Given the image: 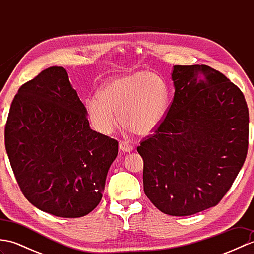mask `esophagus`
Listing matches in <instances>:
<instances>
[{"label": "esophagus", "instance_id": "1", "mask_svg": "<svg viewBox=\"0 0 254 254\" xmlns=\"http://www.w3.org/2000/svg\"><path fill=\"white\" fill-rule=\"evenodd\" d=\"M119 147H120L122 152H126V153L131 152V150L133 149L132 145L128 142H126V141H120V143H119Z\"/></svg>", "mask_w": 254, "mask_h": 254}]
</instances>
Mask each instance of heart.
<instances>
[{"instance_id":"b5f03b06","label":"heart","mask_w":254,"mask_h":254,"mask_svg":"<svg viewBox=\"0 0 254 254\" xmlns=\"http://www.w3.org/2000/svg\"><path fill=\"white\" fill-rule=\"evenodd\" d=\"M168 107V88L154 73L127 75L107 83L99 98L86 100V110L100 133H111L118 124L116 113L124 127L137 135L157 130Z\"/></svg>"}]
</instances>
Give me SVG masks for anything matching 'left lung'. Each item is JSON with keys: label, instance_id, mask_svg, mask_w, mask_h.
<instances>
[{"label": "left lung", "instance_id": "1", "mask_svg": "<svg viewBox=\"0 0 254 254\" xmlns=\"http://www.w3.org/2000/svg\"><path fill=\"white\" fill-rule=\"evenodd\" d=\"M175 96L144 137V192L160 212L189 216L217 205L244 165L249 110L242 91L207 65H175Z\"/></svg>", "mask_w": 254, "mask_h": 254}]
</instances>
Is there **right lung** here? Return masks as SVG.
I'll return each instance as SVG.
<instances>
[{
	"mask_svg": "<svg viewBox=\"0 0 254 254\" xmlns=\"http://www.w3.org/2000/svg\"><path fill=\"white\" fill-rule=\"evenodd\" d=\"M4 137L15 179L34 206L76 218L99 204L118 141L91 130L65 68L48 67L20 86Z\"/></svg>",
	"mask_w": 254,
	"mask_h": 254,
	"instance_id": "add662e5",
	"label": "right lung"
}]
</instances>
